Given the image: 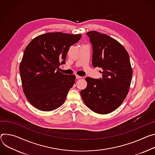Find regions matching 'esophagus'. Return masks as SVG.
<instances>
[{
	"mask_svg": "<svg viewBox=\"0 0 155 155\" xmlns=\"http://www.w3.org/2000/svg\"><path fill=\"white\" fill-rule=\"evenodd\" d=\"M76 79H81L82 77H81L80 76H78V75H76Z\"/></svg>",
	"mask_w": 155,
	"mask_h": 155,
	"instance_id": "34e87169",
	"label": "esophagus"
}]
</instances>
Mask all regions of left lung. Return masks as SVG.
<instances>
[{"label":"left lung","instance_id":"obj_1","mask_svg":"<svg viewBox=\"0 0 155 155\" xmlns=\"http://www.w3.org/2000/svg\"><path fill=\"white\" fill-rule=\"evenodd\" d=\"M92 46V66L101 68L102 78H85L86 88L81 91L90 110L105 114L117 109L126 98L132 77L129 55L116 40L96 31L86 33Z\"/></svg>","mask_w":155,"mask_h":155}]
</instances>
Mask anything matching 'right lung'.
<instances>
[{"mask_svg": "<svg viewBox=\"0 0 155 155\" xmlns=\"http://www.w3.org/2000/svg\"><path fill=\"white\" fill-rule=\"evenodd\" d=\"M79 34L48 32L32 39L26 47L20 65L23 92L38 110L50 111L61 107L75 82L74 75L64 74L70 47L81 38Z\"/></svg>", "mask_w": 155, "mask_h": 155, "instance_id": "1", "label": "right lung"}]
</instances>
